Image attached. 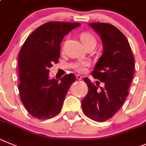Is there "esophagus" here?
<instances>
[{
	"instance_id": "34e87169",
	"label": "esophagus",
	"mask_w": 146,
	"mask_h": 146,
	"mask_svg": "<svg viewBox=\"0 0 146 146\" xmlns=\"http://www.w3.org/2000/svg\"><path fill=\"white\" fill-rule=\"evenodd\" d=\"M82 76H80V75H77V76H76V78H77V79L78 80H81L82 79Z\"/></svg>"
}]
</instances>
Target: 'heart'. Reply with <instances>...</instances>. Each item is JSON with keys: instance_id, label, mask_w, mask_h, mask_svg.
Returning a JSON list of instances; mask_svg holds the SVG:
<instances>
[{"instance_id": "1", "label": "heart", "mask_w": 146, "mask_h": 146, "mask_svg": "<svg viewBox=\"0 0 146 146\" xmlns=\"http://www.w3.org/2000/svg\"><path fill=\"white\" fill-rule=\"evenodd\" d=\"M81 40L84 45L91 44V43H93L96 45V43H97V40H96L95 37L92 34L89 33H83L81 35ZM89 62H83L76 64L75 68L78 71L84 72L86 70V67L89 66Z\"/></svg>"}]
</instances>
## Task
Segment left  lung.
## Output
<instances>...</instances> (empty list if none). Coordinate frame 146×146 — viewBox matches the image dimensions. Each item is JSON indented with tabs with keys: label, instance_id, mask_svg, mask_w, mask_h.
<instances>
[{
	"label": "left lung",
	"instance_id": "1",
	"mask_svg": "<svg viewBox=\"0 0 146 146\" xmlns=\"http://www.w3.org/2000/svg\"><path fill=\"white\" fill-rule=\"evenodd\" d=\"M100 36L103 52L92 75L99 81L96 85L88 78L84 81L88 93L81 101L85 115L96 121L108 120L115 115L128 96L135 71V58L125 35L108 23H89ZM104 84L99 88V81Z\"/></svg>",
	"mask_w": 146,
	"mask_h": 146
}]
</instances>
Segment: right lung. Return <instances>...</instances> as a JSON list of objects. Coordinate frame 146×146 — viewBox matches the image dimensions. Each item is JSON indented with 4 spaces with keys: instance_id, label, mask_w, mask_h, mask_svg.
<instances>
[{
    "instance_id": "add662e5",
    "label": "right lung",
    "mask_w": 146,
    "mask_h": 146,
    "mask_svg": "<svg viewBox=\"0 0 146 146\" xmlns=\"http://www.w3.org/2000/svg\"><path fill=\"white\" fill-rule=\"evenodd\" d=\"M80 23L49 22L36 28L26 39L18 58L20 100L27 112L39 119L54 117L61 111L76 76L49 78V68L57 63L60 44Z\"/></svg>"
}]
</instances>
